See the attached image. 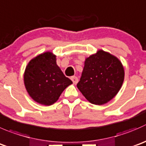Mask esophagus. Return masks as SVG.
Segmentation results:
<instances>
[{"label":"esophagus","mask_w":146,"mask_h":146,"mask_svg":"<svg viewBox=\"0 0 146 146\" xmlns=\"http://www.w3.org/2000/svg\"><path fill=\"white\" fill-rule=\"evenodd\" d=\"M70 79H71V80L73 81V83H74V84H76V83H78V78L76 76H72V77L70 78Z\"/></svg>","instance_id":"1"}]
</instances>
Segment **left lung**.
<instances>
[{"label":"left lung","mask_w":146,"mask_h":146,"mask_svg":"<svg viewBox=\"0 0 146 146\" xmlns=\"http://www.w3.org/2000/svg\"><path fill=\"white\" fill-rule=\"evenodd\" d=\"M124 75L123 66L118 58L99 50L85 60L77 87L90 103L100 106L116 96Z\"/></svg>","instance_id":"1"}]
</instances>
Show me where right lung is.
Wrapping results in <instances>:
<instances>
[{
	"mask_svg": "<svg viewBox=\"0 0 146 146\" xmlns=\"http://www.w3.org/2000/svg\"><path fill=\"white\" fill-rule=\"evenodd\" d=\"M23 78L29 96L45 106L56 103L63 90L73 83L58 66L56 56L51 52L41 53L31 60Z\"/></svg>",
	"mask_w": 146,
	"mask_h": 146,
	"instance_id": "obj_1",
	"label": "right lung"
}]
</instances>
